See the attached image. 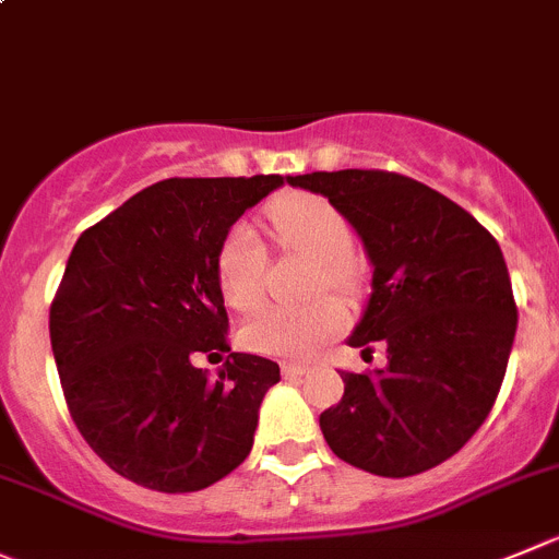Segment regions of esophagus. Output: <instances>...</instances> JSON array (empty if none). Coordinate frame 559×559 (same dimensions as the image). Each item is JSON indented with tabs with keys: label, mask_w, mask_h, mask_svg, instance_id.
<instances>
[{
	"label": "esophagus",
	"mask_w": 559,
	"mask_h": 559,
	"mask_svg": "<svg viewBox=\"0 0 559 559\" xmlns=\"http://www.w3.org/2000/svg\"><path fill=\"white\" fill-rule=\"evenodd\" d=\"M305 373H307V365H294V362L283 365L285 379H299V376H305Z\"/></svg>",
	"instance_id": "1"
}]
</instances>
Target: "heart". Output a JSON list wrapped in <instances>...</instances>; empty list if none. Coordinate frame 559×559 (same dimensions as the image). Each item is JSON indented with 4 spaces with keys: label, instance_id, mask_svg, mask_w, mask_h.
<instances>
[{
    "label": "heart",
    "instance_id": "obj_1",
    "mask_svg": "<svg viewBox=\"0 0 559 559\" xmlns=\"http://www.w3.org/2000/svg\"><path fill=\"white\" fill-rule=\"evenodd\" d=\"M269 222L276 238L288 252L316 263V288L354 290L359 285V265L350 247L354 233L348 219L316 194H283L269 205ZM265 254L263 241L249 222H236L225 233L216 252V285L227 305L236 312H254L265 296ZM348 323L343 301L321 296L301 307H269L243 332L252 350L285 359H301L340 334Z\"/></svg>",
    "mask_w": 559,
    "mask_h": 559
}]
</instances>
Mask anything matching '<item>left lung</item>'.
Returning a JSON list of instances; mask_svg holds the SVG:
<instances>
[{
    "instance_id": "1",
    "label": "left lung",
    "mask_w": 559,
    "mask_h": 559,
    "mask_svg": "<svg viewBox=\"0 0 559 559\" xmlns=\"http://www.w3.org/2000/svg\"><path fill=\"white\" fill-rule=\"evenodd\" d=\"M288 183L329 197L359 233L373 294L348 345H386L384 370H343V397L321 414L323 439L370 475L433 469L480 428L508 370L519 310L497 238L436 189L386 169Z\"/></svg>"
}]
</instances>
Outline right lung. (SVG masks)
Returning <instances> with one entry per match:
<instances>
[{
	"label": "right lung",
	"instance_id": "obj_1",
	"mask_svg": "<svg viewBox=\"0 0 559 559\" xmlns=\"http://www.w3.org/2000/svg\"><path fill=\"white\" fill-rule=\"evenodd\" d=\"M280 175L167 178L79 236L49 312L68 412L126 480L164 493L209 488L252 450L280 365L230 354L219 379L197 354L230 350L216 252Z\"/></svg>",
	"mask_w": 559,
	"mask_h": 559
}]
</instances>
